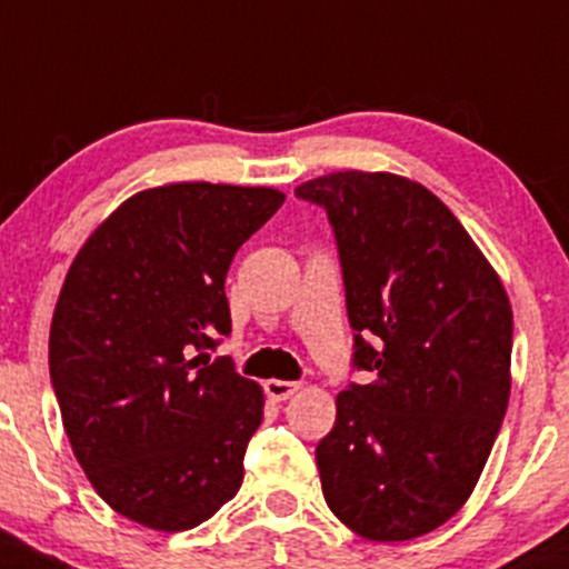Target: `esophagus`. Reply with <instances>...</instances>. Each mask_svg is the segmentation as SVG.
I'll return each mask as SVG.
<instances>
[{"label":"esophagus","mask_w":569,"mask_h":569,"mask_svg":"<svg viewBox=\"0 0 569 569\" xmlns=\"http://www.w3.org/2000/svg\"><path fill=\"white\" fill-rule=\"evenodd\" d=\"M264 392H267L272 400H289L291 395L300 392V385H297V381L267 379V381H264Z\"/></svg>","instance_id":"esophagus-1"}]
</instances>
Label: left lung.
I'll list each match as a JSON object with an SVG mask.
<instances>
[{
  "label": "left lung",
  "mask_w": 569,
  "mask_h": 569,
  "mask_svg": "<svg viewBox=\"0 0 569 569\" xmlns=\"http://www.w3.org/2000/svg\"><path fill=\"white\" fill-rule=\"evenodd\" d=\"M295 193L327 209L355 365L370 370L335 398V428L316 447L321 490L365 540H415L450 521L486 469L510 400V297L415 179L332 171Z\"/></svg>",
  "instance_id": "left-lung-1"
}]
</instances>
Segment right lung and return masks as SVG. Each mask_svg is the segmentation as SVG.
I'll return each instance as SVG.
<instances>
[{
    "instance_id": "right-lung-1",
    "label": "right lung",
    "mask_w": 569,
    "mask_h": 569,
    "mask_svg": "<svg viewBox=\"0 0 569 569\" xmlns=\"http://www.w3.org/2000/svg\"><path fill=\"white\" fill-rule=\"evenodd\" d=\"M283 201L242 184L141 190L68 269L48 335L64 433L100 499L147 529H193L242 486L264 392L204 349L231 332V259Z\"/></svg>"
}]
</instances>
